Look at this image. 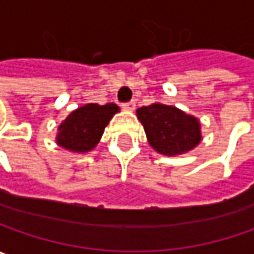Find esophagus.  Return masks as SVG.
Returning <instances> with one entry per match:
<instances>
[{"label": "esophagus", "mask_w": 254, "mask_h": 254, "mask_svg": "<svg viewBox=\"0 0 254 254\" xmlns=\"http://www.w3.org/2000/svg\"><path fill=\"white\" fill-rule=\"evenodd\" d=\"M135 107H136V104L133 102V101H129V102H124V104H122V108L127 111H133L135 110Z\"/></svg>", "instance_id": "1"}]
</instances>
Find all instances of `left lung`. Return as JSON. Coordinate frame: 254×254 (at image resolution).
<instances>
[{
	"mask_svg": "<svg viewBox=\"0 0 254 254\" xmlns=\"http://www.w3.org/2000/svg\"><path fill=\"white\" fill-rule=\"evenodd\" d=\"M147 140L159 153L174 156L194 149L199 140V122L176 107L152 104L136 111Z\"/></svg>",
	"mask_w": 254,
	"mask_h": 254,
	"instance_id": "1",
	"label": "left lung"
}]
</instances>
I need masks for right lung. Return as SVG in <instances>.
Wrapping results in <instances>:
<instances>
[{
    "mask_svg": "<svg viewBox=\"0 0 254 254\" xmlns=\"http://www.w3.org/2000/svg\"><path fill=\"white\" fill-rule=\"evenodd\" d=\"M119 108L115 104H87L77 108L59 127L57 144L71 152L84 153L98 143L104 129Z\"/></svg>",
    "mask_w": 254,
    "mask_h": 254,
    "instance_id": "obj_1",
    "label": "right lung"
}]
</instances>
